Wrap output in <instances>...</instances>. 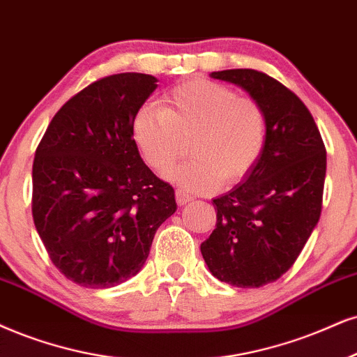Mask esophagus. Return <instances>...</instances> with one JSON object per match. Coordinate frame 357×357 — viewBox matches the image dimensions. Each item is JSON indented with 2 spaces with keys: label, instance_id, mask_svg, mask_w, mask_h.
Masks as SVG:
<instances>
[{
  "label": "esophagus",
  "instance_id": "esophagus-1",
  "mask_svg": "<svg viewBox=\"0 0 357 357\" xmlns=\"http://www.w3.org/2000/svg\"><path fill=\"white\" fill-rule=\"evenodd\" d=\"M175 200H177V204L180 206H182V205H187L188 202H192L193 197L188 192L182 190V188H177V190H175Z\"/></svg>",
  "mask_w": 357,
  "mask_h": 357
}]
</instances>
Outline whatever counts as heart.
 Returning <instances> with one entry per match:
<instances>
[{"label":"heart","mask_w":357,"mask_h":357,"mask_svg":"<svg viewBox=\"0 0 357 357\" xmlns=\"http://www.w3.org/2000/svg\"><path fill=\"white\" fill-rule=\"evenodd\" d=\"M132 140L152 170L165 172L177 160L182 137L190 135L192 158L167 177L183 190L213 192L250 174L266 145L268 121L259 102L205 79L175 86L162 107L144 105L132 119Z\"/></svg>","instance_id":"obj_1"}]
</instances>
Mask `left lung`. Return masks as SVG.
<instances>
[{
    "label": "left lung",
    "instance_id": "left-lung-1",
    "mask_svg": "<svg viewBox=\"0 0 357 357\" xmlns=\"http://www.w3.org/2000/svg\"><path fill=\"white\" fill-rule=\"evenodd\" d=\"M259 102L268 135L245 180L212 204L217 227L200 245L215 278L236 288L273 283L300 257L323 205L326 149L313 116L294 92L265 73L210 74Z\"/></svg>",
    "mask_w": 357,
    "mask_h": 357
}]
</instances>
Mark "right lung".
<instances>
[{"label": "right lung", "instance_id": "right-lung-1", "mask_svg": "<svg viewBox=\"0 0 357 357\" xmlns=\"http://www.w3.org/2000/svg\"><path fill=\"white\" fill-rule=\"evenodd\" d=\"M151 74L99 79L66 102L33 164V218L51 261L84 288L137 275L175 192L144 164L132 119L155 91Z\"/></svg>", "mask_w": 357, "mask_h": 357}]
</instances>
